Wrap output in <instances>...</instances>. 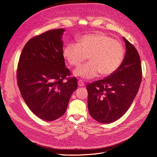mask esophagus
I'll use <instances>...</instances> for the list:
<instances>
[{
	"label": "esophagus",
	"instance_id": "34e87169",
	"mask_svg": "<svg viewBox=\"0 0 157 157\" xmlns=\"http://www.w3.org/2000/svg\"><path fill=\"white\" fill-rule=\"evenodd\" d=\"M78 86H79V87H82V86H84V83L81 80H79L78 81Z\"/></svg>",
	"mask_w": 157,
	"mask_h": 157
}]
</instances>
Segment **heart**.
Returning <instances> with one entry per match:
<instances>
[{
    "label": "heart",
    "mask_w": 157,
    "mask_h": 157,
    "mask_svg": "<svg viewBox=\"0 0 157 157\" xmlns=\"http://www.w3.org/2000/svg\"><path fill=\"white\" fill-rule=\"evenodd\" d=\"M125 55L122 44L103 33L82 36L78 43H70L63 50V56L68 63L77 66L88 56L89 63L73 71V75L84 79H91L99 73L105 77L114 74L121 67Z\"/></svg>",
    "instance_id": "heart-1"
}]
</instances>
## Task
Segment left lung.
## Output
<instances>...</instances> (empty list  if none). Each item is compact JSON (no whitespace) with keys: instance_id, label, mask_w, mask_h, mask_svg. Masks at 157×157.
Returning <instances> with one entry per match:
<instances>
[{"instance_id":"obj_1","label":"left lung","mask_w":157,"mask_h":157,"mask_svg":"<svg viewBox=\"0 0 157 157\" xmlns=\"http://www.w3.org/2000/svg\"><path fill=\"white\" fill-rule=\"evenodd\" d=\"M125 53L120 68L103 79L89 83L87 105L91 116L102 124L113 122L126 113L135 99L142 81L139 53L124 37Z\"/></svg>"}]
</instances>
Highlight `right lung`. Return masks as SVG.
Wrapping results in <instances>:
<instances>
[{"label":"right lung","instance_id":"1","mask_svg":"<svg viewBox=\"0 0 157 157\" xmlns=\"http://www.w3.org/2000/svg\"><path fill=\"white\" fill-rule=\"evenodd\" d=\"M65 30L55 29L30 39L22 50L17 73L21 95L32 113L46 121H55L66 110L78 87L63 56Z\"/></svg>","mask_w":157,"mask_h":157}]
</instances>
